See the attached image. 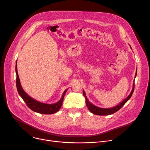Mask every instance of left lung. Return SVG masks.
Returning <instances> with one entry per match:
<instances>
[{"label":"left lung","instance_id":"obj_1","mask_svg":"<svg viewBox=\"0 0 150 150\" xmlns=\"http://www.w3.org/2000/svg\"><path fill=\"white\" fill-rule=\"evenodd\" d=\"M131 49L132 47L130 46ZM137 75V69H136V72L135 74V78ZM134 81L133 82V88L131 91V93H129V95L124 99L123 101H122L120 104H119L118 105H116L115 107H112V108H101V107H96L95 105H94L93 104H92L91 102L88 101V98L86 96V93L84 92V91H83V95L85 97L86 99V105L88 109V110L91 112V113H92L93 114L96 115H100V116H104V115H112L113 113H115V112H116L117 111H118L119 109H120L128 100L130 98L132 97L133 93L134 92Z\"/></svg>","mask_w":150,"mask_h":150}]
</instances>
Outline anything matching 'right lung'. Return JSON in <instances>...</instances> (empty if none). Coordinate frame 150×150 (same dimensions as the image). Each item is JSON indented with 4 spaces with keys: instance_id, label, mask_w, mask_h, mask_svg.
Masks as SVG:
<instances>
[{
    "instance_id": "obj_1",
    "label": "right lung",
    "mask_w": 150,
    "mask_h": 150,
    "mask_svg": "<svg viewBox=\"0 0 150 150\" xmlns=\"http://www.w3.org/2000/svg\"><path fill=\"white\" fill-rule=\"evenodd\" d=\"M16 86L18 93L19 95L21 96V98L23 99V101L25 102L27 106L32 110L33 111L42 113V114H46V115H50L53 114L58 112L59 109H60L63 99L64 97V95L66 94V92H67V89L63 92L62 96L59 100L54 104H45L42 103L41 102H38L34 99L31 98L30 96H29L24 91L23 88L22 87L21 81H20L19 76L18 75L17 72V62L16 64Z\"/></svg>"
}]
</instances>
